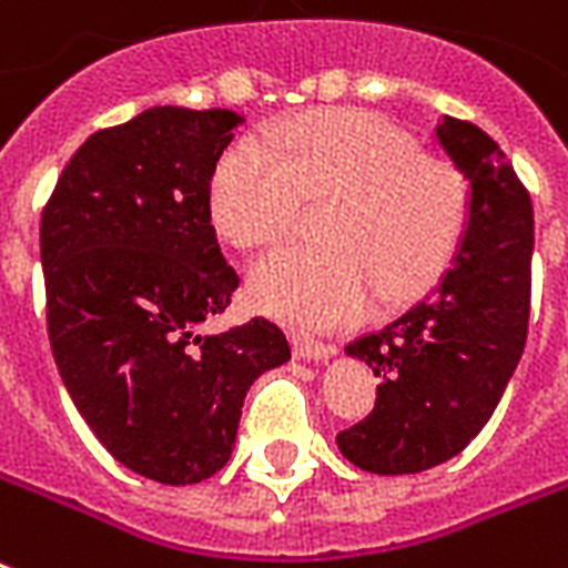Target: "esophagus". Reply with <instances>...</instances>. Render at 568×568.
Masks as SVG:
<instances>
[{
  "label": "esophagus",
  "mask_w": 568,
  "mask_h": 568,
  "mask_svg": "<svg viewBox=\"0 0 568 568\" xmlns=\"http://www.w3.org/2000/svg\"><path fill=\"white\" fill-rule=\"evenodd\" d=\"M294 352L301 354V357H306V361H327V357L336 354V345H333V342H322V339H315V336H303V333H297V336H294Z\"/></svg>",
  "instance_id": "esophagus-1"
}]
</instances>
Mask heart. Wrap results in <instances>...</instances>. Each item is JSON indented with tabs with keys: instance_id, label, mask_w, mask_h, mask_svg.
Listing matches in <instances>:
<instances>
[{
	"instance_id": "obj_1",
	"label": "heart",
	"mask_w": 568,
	"mask_h": 568,
	"mask_svg": "<svg viewBox=\"0 0 568 568\" xmlns=\"http://www.w3.org/2000/svg\"><path fill=\"white\" fill-rule=\"evenodd\" d=\"M232 142L207 181L214 226L241 250L280 244L306 202L336 196L324 246H285L250 274L253 301L301 327L361 318L378 297L396 306L426 292L453 262L470 214L465 175L419 154L389 121L318 110Z\"/></svg>"
}]
</instances>
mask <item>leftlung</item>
I'll return each mask as SVG.
<instances>
[{"label": "left lung", "mask_w": 568, "mask_h": 568, "mask_svg": "<svg viewBox=\"0 0 568 568\" xmlns=\"http://www.w3.org/2000/svg\"><path fill=\"white\" fill-rule=\"evenodd\" d=\"M438 142L470 181V220L438 288L381 331L348 342L381 384L375 408L336 435L369 474H419L458 456L495 414L530 322L534 205L486 130L438 124Z\"/></svg>", "instance_id": "8db88e82"}]
</instances>
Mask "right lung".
Returning <instances> with one entry per match:
<instances>
[{"label":"right lung","instance_id":"obj_1","mask_svg":"<svg viewBox=\"0 0 568 568\" xmlns=\"http://www.w3.org/2000/svg\"><path fill=\"white\" fill-rule=\"evenodd\" d=\"M232 110L151 106L82 142L41 211L47 333L73 405L121 465L166 486L232 456L250 384L292 357L255 315L205 333L241 276L207 211Z\"/></svg>","mask_w":568,"mask_h":568}]
</instances>
